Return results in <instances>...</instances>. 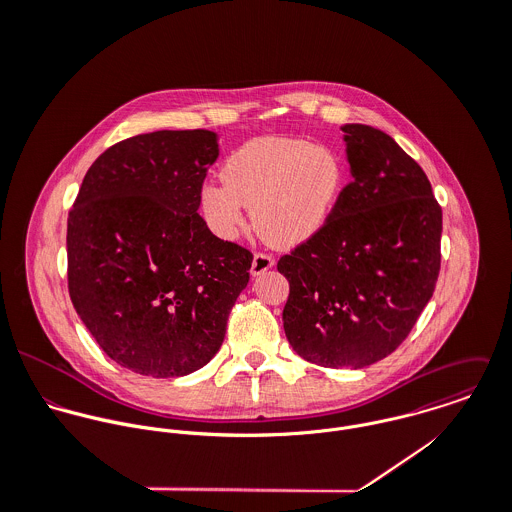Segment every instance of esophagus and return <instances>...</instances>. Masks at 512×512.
Instances as JSON below:
<instances>
[{
    "mask_svg": "<svg viewBox=\"0 0 512 512\" xmlns=\"http://www.w3.org/2000/svg\"><path fill=\"white\" fill-rule=\"evenodd\" d=\"M272 266H274V258L268 256V254H260V252H258V254H254L250 274H252V276H260V274L268 272Z\"/></svg>",
    "mask_w": 512,
    "mask_h": 512,
    "instance_id": "esophagus-1",
    "label": "esophagus"
}]
</instances>
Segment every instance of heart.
Instances as JSON below:
<instances>
[{"mask_svg":"<svg viewBox=\"0 0 512 512\" xmlns=\"http://www.w3.org/2000/svg\"><path fill=\"white\" fill-rule=\"evenodd\" d=\"M345 165L333 147L264 136L236 147L224 161L222 181L201 189L209 228L232 240L246 222L276 246H295L315 236L337 207Z\"/></svg>","mask_w":512,"mask_h":512,"instance_id":"1","label":"heart"}]
</instances>
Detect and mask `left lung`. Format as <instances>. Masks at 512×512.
<instances>
[{
  "label": "left lung",
  "mask_w": 512,
  "mask_h": 512,
  "mask_svg": "<svg viewBox=\"0 0 512 512\" xmlns=\"http://www.w3.org/2000/svg\"><path fill=\"white\" fill-rule=\"evenodd\" d=\"M353 181L325 226L278 262L284 331L327 368H363L408 337L439 274L441 207L424 169L388 134L345 124Z\"/></svg>",
  "instance_id": "left-lung-1"
}]
</instances>
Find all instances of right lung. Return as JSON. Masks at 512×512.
Wrapping results in <instances>:
<instances>
[{
    "instance_id": "add662e5",
    "label": "right lung",
    "mask_w": 512,
    "mask_h": 512,
    "mask_svg": "<svg viewBox=\"0 0 512 512\" xmlns=\"http://www.w3.org/2000/svg\"><path fill=\"white\" fill-rule=\"evenodd\" d=\"M219 151L209 130L149 132L106 149L82 179L67 226L69 293L100 349L132 372L207 365L250 280L252 254L197 213Z\"/></svg>"
}]
</instances>
